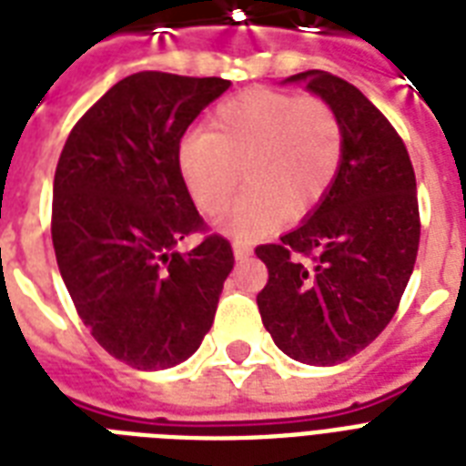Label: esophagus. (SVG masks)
Listing matches in <instances>:
<instances>
[{"label": "esophagus", "mask_w": 466, "mask_h": 466, "mask_svg": "<svg viewBox=\"0 0 466 466\" xmlns=\"http://www.w3.org/2000/svg\"><path fill=\"white\" fill-rule=\"evenodd\" d=\"M232 248L237 258H248V256H251V247H248L247 241H234Z\"/></svg>", "instance_id": "esophagus-1"}]
</instances>
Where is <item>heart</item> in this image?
<instances>
[{"instance_id": "b5f03b06", "label": "heart", "mask_w": 466, "mask_h": 466, "mask_svg": "<svg viewBox=\"0 0 466 466\" xmlns=\"http://www.w3.org/2000/svg\"><path fill=\"white\" fill-rule=\"evenodd\" d=\"M346 135L339 113L319 96L248 89L225 98L178 142L176 167L203 215L215 218L232 203L241 181L247 193L225 229L248 239L273 222L307 218L331 190L343 164Z\"/></svg>"}]
</instances>
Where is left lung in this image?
I'll return each mask as SVG.
<instances>
[{
    "instance_id": "obj_1",
    "label": "left lung",
    "mask_w": 466,
    "mask_h": 466,
    "mask_svg": "<svg viewBox=\"0 0 466 466\" xmlns=\"http://www.w3.org/2000/svg\"><path fill=\"white\" fill-rule=\"evenodd\" d=\"M290 82H307L336 108L346 152L311 218L278 244L256 247L268 268L256 302L285 355L336 365L370 346L397 314L419 254L416 174L404 140L358 86L321 69Z\"/></svg>"
}]
</instances>
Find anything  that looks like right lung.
<instances>
[{"label": "right lung", "mask_w": 466, "mask_h": 466, "mask_svg": "<svg viewBox=\"0 0 466 466\" xmlns=\"http://www.w3.org/2000/svg\"><path fill=\"white\" fill-rule=\"evenodd\" d=\"M219 76L137 72L72 127L53 183V247L76 314L101 346L137 370H167L210 331L234 266L183 186L176 149ZM190 233L204 239L175 251Z\"/></svg>", "instance_id": "right-lung-1"}]
</instances>
